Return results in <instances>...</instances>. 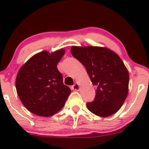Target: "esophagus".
Instances as JSON below:
<instances>
[{
    "label": "esophagus",
    "instance_id": "esophagus-1",
    "mask_svg": "<svg viewBox=\"0 0 149 149\" xmlns=\"http://www.w3.org/2000/svg\"><path fill=\"white\" fill-rule=\"evenodd\" d=\"M71 88H72V89L75 90V91H79V88H80V86H79V84H78L77 83H76L72 86Z\"/></svg>",
    "mask_w": 149,
    "mask_h": 149
}]
</instances>
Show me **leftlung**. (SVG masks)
I'll list each match as a JSON object with an SVG mask.
<instances>
[{"label":"left lung","mask_w":149,"mask_h":149,"mask_svg":"<svg viewBox=\"0 0 149 149\" xmlns=\"http://www.w3.org/2000/svg\"><path fill=\"white\" fill-rule=\"evenodd\" d=\"M72 55L83 64L97 86L94 101L86 103L90 112L100 117L115 114L128 93L129 73L119 56L101 47H71Z\"/></svg>","instance_id":"8db88e82"}]
</instances>
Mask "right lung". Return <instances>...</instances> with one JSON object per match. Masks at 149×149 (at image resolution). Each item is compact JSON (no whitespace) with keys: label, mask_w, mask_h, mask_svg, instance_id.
<instances>
[{"label":"right lung","mask_w":149,"mask_h":149,"mask_svg":"<svg viewBox=\"0 0 149 149\" xmlns=\"http://www.w3.org/2000/svg\"><path fill=\"white\" fill-rule=\"evenodd\" d=\"M65 54L61 49L42 51L31 57L17 73L16 88L25 107L38 116L50 117L63 107L70 95L57 65Z\"/></svg>","instance_id":"1"}]
</instances>
